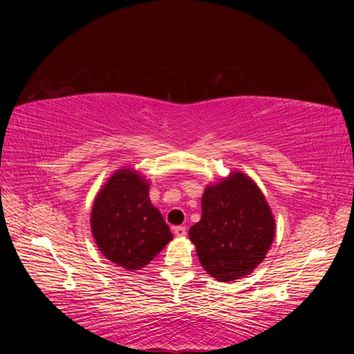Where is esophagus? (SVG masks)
Masks as SVG:
<instances>
[{
	"mask_svg": "<svg viewBox=\"0 0 354 354\" xmlns=\"http://www.w3.org/2000/svg\"><path fill=\"white\" fill-rule=\"evenodd\" d=\"M175 234L178 236V237H185V234H187V228L184 227V225H179V227H175Z\"/></svg>",
	"mask_w": 354,
	"mask_h": 354,
	"instance_id": "esophagus-1",
	"label": "esophagus"
}]
</instances>
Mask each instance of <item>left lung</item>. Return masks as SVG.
I'll return each mask as SVG.
<instances>
[{
    "mask_svg": "<svg viewBox=\"0 0 354 354\" xmlns=\"http://www.w3.org/2000/svg\"><path fill=\"white\" fill-rule=\"evenodd\" d=\"M274 232V216L259 187L234 171L225 181L207 187L202 217L189 236L207 274L219 281H232L260 265Z\"/></svg>",
    "mask_w": 354,
    "mask_h": 354,
    "instance_id": "left-lung-1",
    "label": "left lung"
}]
</instances>
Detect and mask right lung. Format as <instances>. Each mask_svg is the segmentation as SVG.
I'll return each instance as SVG.
<instances>
[{
	"label": "right lung",
	"mask_w": 354,
	"mask_h": 354,
	"mask_svg": "<svg viewBox=\"0 0 354 354\" xmlns=\"http://www.w3.org/2000/svg\"><path fill=\"white\" fill-rule=\"evenodd\" d=\"M91 230L104 257L126 270L149 265L173 237L150 204L149 184L129 169L118 170L97 194Z\"/></svg>",
	"instance_id": "obj_1"
}]
</instances>
